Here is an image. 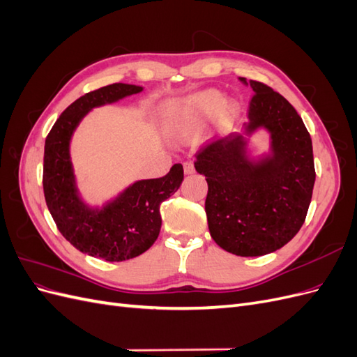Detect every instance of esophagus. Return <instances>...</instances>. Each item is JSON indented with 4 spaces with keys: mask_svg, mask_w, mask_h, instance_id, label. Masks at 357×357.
<instances>
[{
    "mask_svg": "<svg viewBox=\"0 0 357 357\" xmlns=\"http://www.w3.org/2000/svg\"><path fill=\"white\" fill-rule=\"evenodd\" d=\"M183 167H185V174H193V171H195L192 162H185V165Z\"/></svg>",
    "mask_w": 357,
    "mask_h": 357,
    "instance_id": "34e87169",
    "label": "esophagus"
}]
</instances>
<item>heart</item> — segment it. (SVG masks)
Returning <instances> with one entry per match:
<instances>
[{"label":"heart","mask_w":357,"mask_h":357,"mask_svg":"<svg viewBox=\"0 0 357 357\" xmlns=\"http://www.w3.org/2000/svg\"><path fill=\"white\" fill-rule=\"evenodd\" d=\"M220 96L219 91L208 89L171 101L165 109L167 125L180 135H192L205 123L210 114L211 123L215 126L232 123L238 114V107L232 100Z\"/></svg>","instance_id":"heart-1"}]
</instances>
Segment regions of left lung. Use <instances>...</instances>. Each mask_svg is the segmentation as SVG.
<instances>
[{
    "mask_svg": "<svg viewBox=\"0 0 357 357\" xmlns=\"http://www.w3.org/2000/svg\"><path fill=\"white\" fill-rule=\"evenodd\" d=\"M253 98L248 121L204 147L195 169L205 176V213L211 238L236 256H264L287 244L304 225L314 188L312 143L307 128L284 96L269 86L240 77ZM265 130L268 152L255 157L250 138Z\"/></svg>",
    "mask_w": 357,
    "mask_h": 357,
    "instance_id": "1",
    "label": "left lung"
}]
</instances>
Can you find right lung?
Returning <instances> with one entry per match:
<instances>
[{
  "label": "right lung",
  "instance_id": "right-lung-1",
  "mask_svg": "<svg viewBox=\"0 0 357 357\" xmlns=\"http://www.w3.org/2000/svg\"><path fill=\"white\" fill-rule=\"evenodd\" d=\"M143 89L113 83L80 96L59 116L45 144L43 189L59 232L82 253L109 262L137 257L153 245L162 225L160 204L178 190L183 167L174 164L164 177L137 180L102 205H91L77 188L70 144L89 112Z\"/></svg>",
  "mask_w": 357,
  "mask_h": 357
}]
</instances>
